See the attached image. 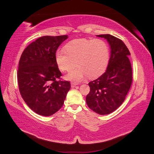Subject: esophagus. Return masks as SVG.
Here are the masks:
<instances>
[{
  "label": "esophagus",
  "mask_w": 154,
  "mask_h": 154,
  "mask_svg": "<svg viewBox=\"0 0 154 154\" xmlns=\"http://www.w3.org/2000/svg\"><path fill=\"white\" fill-rule=\"evenodd\" d=\"M78 84H79V83H76V82H71V87L72 88H74V87L76 86V85H78Z\"/></svg>",
  "instance_id": "obj_1"
}]
</instances>
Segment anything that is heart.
<instances>
[{
	"label": "heart",
	"instance_id": "1",
	"mask_svg": "<svg viewBox=\"0 0 154 154\" xmlns=\"http://www.w3.org/2000/svg\"><path fill=\"white\" fill-rule=\"evenodd\" d=\"M109 58L107 43L99 38L74 39L65 45V50L58 49L55 54L56 64L62 71H69L77 65L66 76L75 82L87 76L90 79L100 76L107 66Z\"/></svg>",
	"mask_w": 154,
	"mask_h": 154
}]
</instances>
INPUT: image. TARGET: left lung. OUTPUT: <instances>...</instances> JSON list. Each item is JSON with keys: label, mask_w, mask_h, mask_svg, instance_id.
Masks as SVG:
<instances>
[{"label": "left lung", "mask_w": 154, "mask_h": 154, "mask_svg": "<svg viewBox=\"0 0 154 154\" xmlns=\"http://www.w3.org/2000/svg\"><path fill=\"white\" fill-rule=\"evenodd\" d=\"M105 38L111 47V56L106 71L90 82L86 96L89 108L100 115L116 111L125 100L132 82L130 53L124 43L111 35H97Z\"/></svg>", "instance_id": "1"}]
</instances>
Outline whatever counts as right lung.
I'll return each instance as SVG.
<instances>
[{
  "label": "right lung",
  "instance_id": "obj_1",
  "mask_svg": "<svg viewBox=\"0 0 154 154\" xmlns=\"http://www.w3.org/2000/svg\"><path fill=\"white\" fill-rule=\"evenodd\" d=\"M67 38L41 36L28 45L20 57V92L26 105L40 116H50L60 110L71 88L70 82L61 79L55 60L57 49Z\"/></svg>",
  "mask_w": 154,
  "mask_h": 154
}]
</instances>
